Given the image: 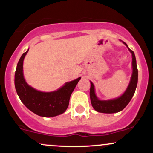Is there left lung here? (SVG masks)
<instances>
[{"label": "left lung", "mask_w": 153, "mask_h": 153, "mask_svg": "<svg viewBox=\"0 0 153 153\" xmlns=\"http://www.w3.org/2000/svg\"><path fill=\"white\" fill-rule=\"evenodd\" d=\"M123 43L128 47L127 44L124 42H123ZM128 49H129V52H131V55H132V75H131L130 82L128 85L127 90L120 97L114 99L108 100V101H101L96 96L94 85L93 82H91L90 98L91 104H92V106L94 107V108L96 111L106 114H113L121 111L127 106L128 103L131 101L132 96H134L137 85L138 71L134 52L131 50L129 47H128Z\"/></svg>", "instance_id": "left-lung-1"}]
</instances>
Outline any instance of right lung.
Returning <instances> with one entry per match:
<instances>
[{
	"instance_id": "add662e5",
	"label": "right lung",
	"mask_w": 153,
	"mask_h": 153,
	"mask_svg": "<svg viewBox=\"0 0 153 153\" xmlns=\"http://www.w3.org/2000/svg\"><path fill=\"white\" fill-rule=\"evenodd\" d=\"M28 51L29 50L21 57L15 73V88L19 99L29 110L40 117H52L64 113L68 108L70 98L80 77L66 82L62 87L53 92H42L36 90L26 83L23 74V62Z\"/></svg>"
}]
</instances>
